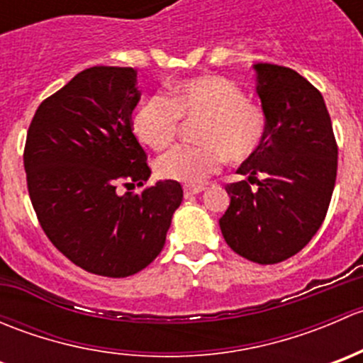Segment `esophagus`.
Wrapping results in <instances>:
<instances>
[{
    "instance_id": "34e87169",
    "label": "esophagus",
    "mask_w": 363,
    "mask_h": 363,
    "mask_svg": "<svg viewBox=\"0 0 363 363\" xmlns=\"http://www.w3.org/2000/svg\"><path fill=\"white\" fill-rule=\"evenodd\" d=\"M203 186H189V184H184V196L188 199V196H193V195H199V193L203 191Z\"/></svg>"
}]
</instances>
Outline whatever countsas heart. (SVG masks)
Instances as JSON below:
<instances>
[{"instance_id":"obj_1","label":"heart","mask_w":363,"mask_h":363,"mask_svg":"<svg viewBox=\"0 0 363 363\" xmlns=\"http://www.w3.org/2000/svg\"><path fill=\"white\" fill-rule=\"evenodd\" d=\"M182 121L199 123L196 145H184L156 161V174L167 181L202 184L226 158L250 160L262 147L267 121L262 108L246 100L244 91L221 75H202L174 84L168 96L156 94L138 105L131 128L138 140L155 151L179 138Z\"/></svg>"}]
</instances>
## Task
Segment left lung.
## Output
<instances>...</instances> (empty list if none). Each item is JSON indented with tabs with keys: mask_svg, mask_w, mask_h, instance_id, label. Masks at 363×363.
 <instances>
[{
	"mask_svg": "<svg viewBox=\"0 0 363 363\" xmlns=\"http://www.w3.org/2000/svg\"><path fill=\"white\" fill-rule=\"evenodd\" d=\"M255 69L265 138L237 170L246 181L226 186L230 207L219 228L237 255L272 265L296 255L320 230L334 193L337 144L323 96L309 80L277 65Z\"/></svg>",
	"mask_w": 363,
	"mask_h": 363,
	"instance_id": "1",
	"label": "left lung"
}]
</instances>
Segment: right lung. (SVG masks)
I'll return each instance as SVG.
<instances>
[{"label": "right lung", "mask_w": 363, "mask_h": 363, "mask_svg": "<svg viewBox=\"0 0 363 363\" xmlns=\"http://www.w3.org/2000/svg\"><path fill=\"white\" fill-rule=\"evenodd\" d=\"M138 100L133 68H87L40 104L26 138L28 191L43 232L69 262L98 276L145 269L182 202L177 181L140 195L117 191L151 177L131 128Z\"/></svg>", "instance_id": "right-lung-1"}]
</instances>
